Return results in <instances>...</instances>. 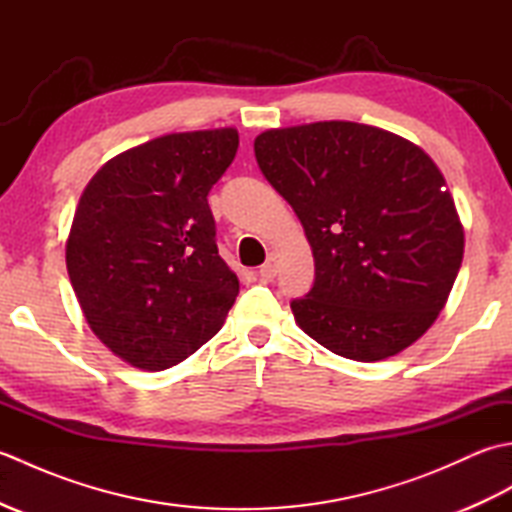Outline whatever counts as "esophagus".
I'll list each match as a JSON object with an SVG mask.
<instances>
[{"mask_svg":"<svg viewBox=\"0 0 512 512\" xmlns=\"http://www.w3.org/2000/svg\"><path fill=\"white\" fill-rule=\"evenodd\" d=\"M279 273V264H277V257L275 255H268L266 264L257 270V277L262 281H273Z\"/></svg>","mask_w":512,"mask_h":512,"instance_id":"esophagus-1","label":"esophagus"}]
</instances>
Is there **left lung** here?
<instances>
[{"label":"left lung","mask_w":512,"mask_h":512,"mask_svg":"<svg viewBox=\"0 0 512 512\" xmlns=\"http://www.w3.org/2000/svg\"><path fill=\"white\" fill-rule=\"evenodd\" d=\"M255 158L312 248L314 286L290 303L299 328L361 363L416 343L447 306L464 255L436 162L407 138L352 121L268 129Z\"/></svg>","instance_id":"obj_1"}]
</instances>
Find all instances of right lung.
<instances>
[{"label":"right lung","mask_w":512,"mask_h":512,"mask_svg":"<svg viewBox=\"0 0 512 512\" xmlns=\"http://www.w3.org/2000/svg\"><path fill=\"white\" fill-rule=\"evenodd\" d=\"M239 145L235 127L158 136L107 160L76 204L65 266L92 332L160 372L213 339L239 292L217 253L213 184Z\"/></svg>","instance_id":"1"}]
</instances>
